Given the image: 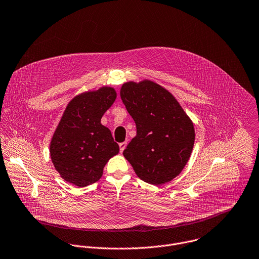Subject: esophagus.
Returning <instances> with one entry per match:
<instances>
[{
  "mask_svg": "<svg viewBox=\"0 0 259 259\" xmlns=\"http://www.w3.org/2000/svg\"><path fill=\"white\" fill-rule=\"evenodd\" d=\"M119 146H120V152L122 153V152L124 151V149L126 148V146H127V142H126V141H125V142H122V143L119 144Z\"/></svg>",
  "mask_w": 259,
  "mask_h": 259,
  "instance_id": "34e87169",
  "label": "esophagus"
}]
</instances>
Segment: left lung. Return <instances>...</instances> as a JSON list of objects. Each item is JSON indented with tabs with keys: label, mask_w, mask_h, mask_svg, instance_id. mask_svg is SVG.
Returning a JSON list of instances; mask_svg holds the SVG:
<instances>
[{
	"label": "left lung",
	"mask_w": 259,
	"mask_h": 259,
	"mask_svg": "<svg viewBox=\"0 0 259 259\" xmlns=\"http://www.w3.org/2000/svg\"><path fill=\"white\" fill-rule=\"evenodd\" d=\"M120 96L136 124V136L123 151L137 177L158 186L178 177L193 151L195 128L177 99L144 79L123 83Z\"/></svg>",
	"instance_id": "obj_1"
}]
</instances>
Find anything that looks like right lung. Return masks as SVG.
<instances>
[{"label": "right lung", "mask_w": 259, "mask_h": 259, "mask_svg": "<svg viewBox=\"0 0 259 259\" xmlns=\"http://www.w3.org/2000/svg\"><path fill=\"white\" fill-rule=\"evenodd\" d=\"M117 97L111 87L75 96L66 106L50 142V157L60 177L82 188L98 182L119 153L111 131L101 124Z\"/></svg>", "instance_id": "add662e5"}]
</instances>
